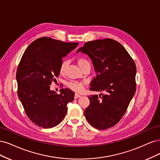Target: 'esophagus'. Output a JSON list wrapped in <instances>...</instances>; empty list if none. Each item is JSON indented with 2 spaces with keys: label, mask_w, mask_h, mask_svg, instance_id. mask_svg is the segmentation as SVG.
Masks as SVG:
<instances>
[{
  "label": "esophagus",
  "mask_w": 160,
  "mask_h": 160,
  "mask_svg": "<svg viewBox=\"0 0 160 160\" xmlns=\"http://www.w3.org/2000/svg\"><path fill=\"white\" fill-rule=\"evenodd\" d=\"M81 96L80 95V94H75V95H74V98L75 99H77V98H80Z\"/></svg>",
  "instance_id": "34e87169"
}]
</instances>
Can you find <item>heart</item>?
<instances>
[{"label": "heart", "instance_id": "heart-1", "mask_svg": "<svg viewBox=\"0 0 160 160\" xmlns=\"http://www.w3.org/2000/svg\"><path fill=\"white\" fill-rule=\"evenodd\" d=\"M77 63L80 67V68H84L85 66L90 65V62L84 58H79L77 60ZM68 62L66 60H63L61 62L59 66V72L60 74H64L66 72ZM85 84V82H78V81H72L68 83V86L71 90L75 92H80L83 89V86Z\"/></svg>", "mask_w": 160, "mask_h": 160}]
</instances>
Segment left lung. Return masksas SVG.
<instances>
[{"instance_id": "left-lung-1", "label": "left lung", "mask_w": 160, "mask_h": 160, "mask_svg": "<svg viewBox=\"0 0 160 160\" xmlns=\"http://www.w3.org/2000/svg\"><path fill=\"white\" fill-rule=\"evenodd\" d=\"M79 52L89 56L96 72L90 90L105 93L88 97L85 117L91 126L106 130L121 120L135 94V62L120 43L110 38L88 42Z\"/></svg>"}]
</instances>
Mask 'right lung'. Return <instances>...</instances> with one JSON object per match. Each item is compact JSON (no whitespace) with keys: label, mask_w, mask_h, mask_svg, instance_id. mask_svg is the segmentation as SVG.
<instances>
[{"label":"right lung","mask_w":160,"mask_h":160,"mask_svg":"<svg viewBox=\"0 0 160 160\" xmlns=\"http://www.w3.org/2000/svg\"><path fill=\"white\" fill-rule=\"evenodd\" d=\"M78 45L42 37L24 51L17 70V94L26 114L38 126L51 128L58 125L66 114L67 104L74 99L70 89H61L57 94L50 90V85L60 74L62 58Z\"/></svg>","instance_id":"right-lung-1"}]
</instances>
